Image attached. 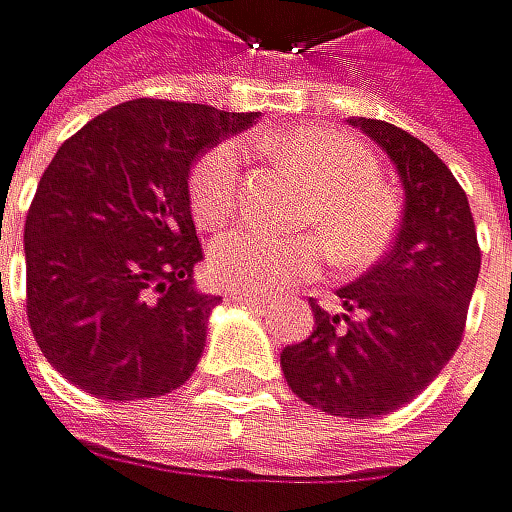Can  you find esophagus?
Returning <instances> with one entry per match:
<instances>
[{"label":"esophagus","mask_w":512,"mask_h":512,"mask_svg":"<svg viewBox=\"0 0 512 512\" xmlns=\"http://www.w3.org/2000/svg\"><path fill=\"white\" fill-rule=\"evenodd\" d=\"M226 299H229V302H245V305H261V302H264L261 295L239 292V289H229V292H226Z\"/></svg>","instance_id":"obj_1"}]
</instances>
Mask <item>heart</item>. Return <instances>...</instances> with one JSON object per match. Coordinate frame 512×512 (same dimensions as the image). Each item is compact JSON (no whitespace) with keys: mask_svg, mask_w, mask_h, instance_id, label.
Instances as JSON below:
<instances>
[{"mask_svg":"<svg viewBox=\"0 0 512 512\" xmlns=\"http://www.w3.org/2000/svg\"><path fill=\"white\" fill-rule=\"evenodd\" d=\"M270 150L314 188L299 226H311L336 267H362L381 254L393 235L396 210L377 185L371 153L343 131L292 128L267 138ZM191 210L201 226L226 223L239 207L242 147L213 144L191 169ZM318 264L311 239H280L261 229H232L210 245V270L217 283L239 292H273L305 277Z\"/></svg>","mask_w":512,"mask_h":512,"instance_id":"obj_1","label":"heart"}]
</instances>
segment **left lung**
<instances>
[{
	"instance_id": "8db88e82",
	"label": "left lung",
	"mask_w": 512,
	"mask_h": 512,
	"mask_svg": "<svg viewBox=\"0 0 512 512\" xmlns=\"http://www.w3.org/2000/svg\"><path fill=\"white\" fill-rule=\"evenodd\" d=\"M403 182V220L390 251L336 289L343 314L311 302L308 340L280 352L292 393L343 418H377L415 400L463 340L482 251L466 191L437 153L409 131L352 116Z\"/></svg>"
}]
</instances>
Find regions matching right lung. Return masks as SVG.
Instances as JSON below:
<instances>
[{"instance_id":"1","label":"right lung","mask_w":512,"mask_h":512,"mask_svg":"<svg viewBox=\"0 0 512 512\" xmlns=\"http://www.w3.org/2000/svg\"><path fill=\"white\" fill-rule=\"evenodd\" d=\"M258 112L128 100L71 135L24 223L27 321L46 362L100 400H150L198 368L217 295L194 286L204 258L188 176L201 153Z\"/></svg>"}]
</instances>
